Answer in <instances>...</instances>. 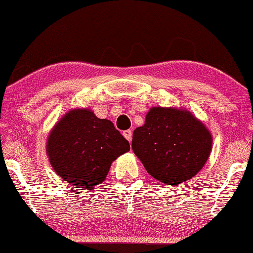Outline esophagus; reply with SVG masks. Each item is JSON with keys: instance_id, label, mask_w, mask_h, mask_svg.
Returning a JSON list of instances; mask_svg holds the SVG:
<instances>
[{"instance_id": "34e87169", "label": "esophagus", "mask_w": 253, "mask_h": 253, "mask_svg": "<svg viewBox=\"0 0 253 253\" xmlns=\"http://www.w3.org/2000/svg\"><path fill=\"white\" fill-rule=\"evenodd\" d=\"M123 135H124V137H125L128 141H129V142L131 141L132 131H131L130 129H127V130H125V131H123Z\"/></svg>"}]
</instances>
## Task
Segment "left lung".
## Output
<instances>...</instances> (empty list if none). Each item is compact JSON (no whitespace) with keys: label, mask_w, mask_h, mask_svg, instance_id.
Segmentation results:
<instances>
[{"label":"left lung","mask_w":253,"mask_h":253,"mask_svg":"<svg viewBox=\"0 0 253 253\" xmlns=\"http://www.w3.org/2000/svg\"><path fill=\"white\" fill-rule=\"evenodd\" d=\"M211 145V131L191 112L159 106L133 130L131 148L151 176L175 185L201 171Z\"/></svg>","instance_id":"left-lung-1"}]
</instances>
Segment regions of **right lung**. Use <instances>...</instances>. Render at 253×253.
I'll use <instances>...</instances> for the list:
<instances>
[{"instance_id":"add662e5","label":"right lung","mask_w":253,"mask_h":253,"mask_svg":"<svg viewBox=\"0 0 253 253\" xmlns=\"http://www.w3.org/2000/svg\"><path fill=\"white\" fill-rule=\"evenodd\" d=\"M130 146L114 124L87 108H73L53 126L46 151L54 172L80 189L106 179L112 162Z\"/></svg>"}]
</instances>
